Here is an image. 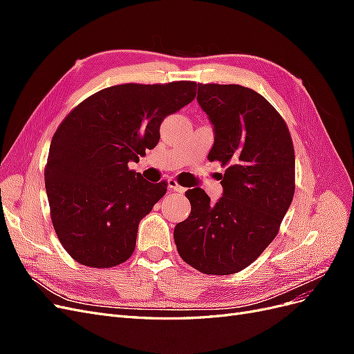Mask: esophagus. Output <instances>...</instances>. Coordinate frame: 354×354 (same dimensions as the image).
Masks as SVG:
<instances>
[{
	"label": "esophagus",
	"instance_id": "34e87169",
	"mask_svg": "<svg viewBox=\"0 0 354 354\" xmlns=\"http://www.w3.org/2000/svg\"><path fill=\"white\" fill-rule=\"evenodd\" d=\"M168 187H169L171 190L177 192V194H183V192H185V187L180 186L178 181H177L176 178H168Z\"/></svg>",
	"mask_w": 354,
	"mask_h": 354
}]
</instances>
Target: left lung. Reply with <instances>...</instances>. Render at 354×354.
<instances>
[{"instance_id":"8db88e82","label":"left lung","mask_w":354,"mask_h":354,"mask_svg":"<svg viewBox=\"0 0 354 354\" xmlns=\"http://www.w3.org/2000/svg\"><path fill=\"white\" fill-rule=\"evenodd\" d=\"M198 102L214 125L208 159L226 167L223 196L209 203L189 189L190 216L174 229L181 259L205 274H232L255 261L279 232L295 192V153L281 113L236 84H198Z\"/></svg>"}]
</instances>
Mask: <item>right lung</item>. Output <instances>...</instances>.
Instances as JSON below:
<instances>
[{"mask_svg":"<svg viewBox=\"0 0 354 354\" xmlns=\"http://www.w3.org/2000/svg\"><path fill=\"white\" fill-rule=\"evenodd\" d=\"M194 81L121 84L68 113L44 169L53 227L75 261L109 269L130 259L140 220L167 194L128 168L159 142L164 118L195 99Z\"/></svg>","mask_w":354,"mask_h":354,"instance_id":"1","label":"right lung"}]
</instances>
